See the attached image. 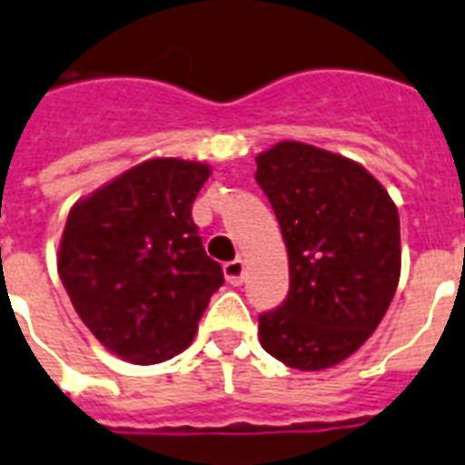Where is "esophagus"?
Instances as JSON below:
<instances>
[{
	"label": "esophagus",
	"mask_w": 465,
	"mask_h": 465,
	"mask_svg": "<svg viewBox=\"0 0 465 465\" xmlns=\"http://www.w3.org/2000/svg\"><path fill=\"white\" fill-rule=\"evenodd\" d=\"M224 277L226 282L233 284V287H239V284L246 280V262L241 261V258L224 262Z\"/></svg>",
	"instance_id": "34e87169"
}]
</instances>
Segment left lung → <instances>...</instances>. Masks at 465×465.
<instances>
[{"label":"left lung","instance_id":"1","mask_svg":"<svg viewBox=\"0 0 465 465\" xmlns=\"http://www.w3.org/2000/svg\"><path fill=\"white\" fill-rule=\"evenodd\" d=\"M255 163L290 255V294L258 318L261 345L292 369H331L367 342L396 294V203L361 163L304 142H277Z\"/></svg>","mask_w":465,"mask_h":465}]
</instances>
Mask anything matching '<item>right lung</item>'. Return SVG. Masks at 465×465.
Returning a JSON list of instances; mask_svg holds the SVG:
<instances>
[{"instance_id":"right-lung-1","label":"right lung","mask_w":465,"mask_h":465,"mask_svg":"<svg viewBox=\"0 0 465 465\" xmlns=\"http://www.w3.org/2000/svg\"><path fill=\"white\" fill-rule=\"evenodd\" d=\"M212 168L156 156L69 210L57 270L94 338L120 360L159 364L193 342L224 284L190 217Z\"/></svg>"}]
</instances>
